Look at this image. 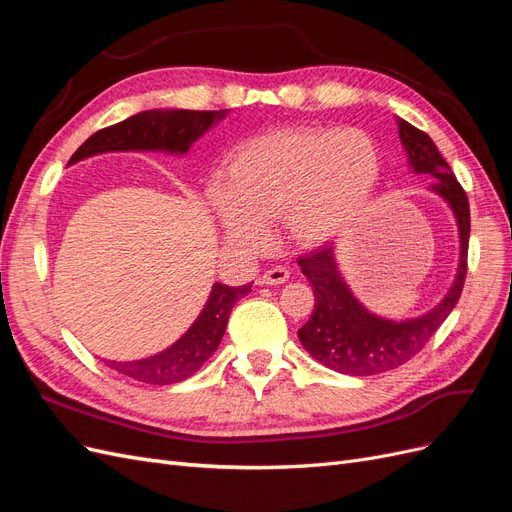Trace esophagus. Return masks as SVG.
<instances>
[{
	"instance_id": "34e87169",
	"label": "esophagus",
	"mask_w": 512,
	"mask_h": 512,
	"mask_svg": "<svg viewBox=\"0 0 512 512\" xmlns=\"http://www.w3.org/2000/svg\"><path fill=\"white\" fill-rule=\"evenodd\" d=\"M290 277V271L286 267H271L260 277V284L265 286H280Z\"/></svg>"
}]
</instances>
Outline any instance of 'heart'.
Here are the masks:
<instances>
[{"label": "heart", "instance_id": "obj_1", "mask_svg": "<svg viewBox=\"0 0 512 512\" xmlns=\"http://www.w3.org/2000/svg\"><path fill=\"white\" fill-rule=\"evenodd\" d=\"M380 175L378 143L359 128L275 130L232 151L215 205L239 243L260 245L280 220L294 243L322 245L361 218Z\"/></svg>", "mask_w": 512, "mask_h": 512}]
</instances>
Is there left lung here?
<instances>
[{"instance_id":"1","label":"left lung","mask_w":512,"mask_h":512,"mask_svg":"<svg viewBox=\"0 0 512 512\" xmlns=\"http://www.w3.org/2000/svg\"><path fill=\"white\" fill-rule=\"evenodd\" d=\"M399 138L408 151V164L414 173L431 175V190L451 205L461 239V258L455 282L446 297L431 312L393 322L384 320L352 297L344 277L339 275L333 245L299 258V267L314 290V312L299 329V339L314 359L329 369L348 376H374L408 363L421 352L431 335L457 305L468 273V241H470V203L466 190L455 179V173L440 156L436 143L412 123L397 119Z\"/></svg>"}]
</instances>
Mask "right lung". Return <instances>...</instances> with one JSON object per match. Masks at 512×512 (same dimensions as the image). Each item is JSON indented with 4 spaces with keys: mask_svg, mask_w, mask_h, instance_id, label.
<instances>
[{
    "mask_svg": "<svg viewBox=\"0 0 512 512\" xmlns=\"http://www.w3.org/2000/svg\"><path fill=\"white\" fill-rule=\"evenodd\" d=\"M228 111H145L126 121L115 123L91 134L74 151L68 164L85 160L104 151H130V149H162L170 153H185L211 126L220 123ZM252 284L226 286L215 284L203 312L196 318L179 342L164 352L141 361L108 363L119 374L147 384H175L203 367L209 356L218 350L232 307Z\"/></svg>",
    "mask_w": 512,
    "mask_h": 512,
    "instance_id": "1",
    "label": "right lung"
}]
</instances>
